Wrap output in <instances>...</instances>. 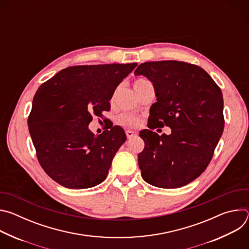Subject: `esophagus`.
Wrapping results in <instances>:
<instances>
[{"label":"esophagus","instance_id":"esophagus-1","mask_svg":"<svg viewBox=\"0 0 249 249\" xmlns=\"http://www.w3.org/2000/svg\"><path fill=\"white\" fill-rule=\"evenodd\" d=\"M126 136H127L128 139H131V138H133V137H135V136H137V135H136L135 132H133V131H131V130H127V131H126Z\"/></svg>","mask_w":249,"mask_h":249}]
</instances>
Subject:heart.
I'll use <instances>...</instances> for the list:
<instances>
[{
    "mask_svg": "<svg viewBox=\"0 0 249 249\" xmlns=\"http://www.w3.org/2000/svg\"><path fill=\"white\" fill-rule=\"evenodd\" d=\"M148 84H150V82L145 80V79H138L134 83V89L138 92V91L141 90V89H143V87L148 85ZM139 122H140V119L138 117H136L135 115H132V114L123 113V114L119 115V117H118V123L122 126H125V127H134Z\"/></svg>",
    "mask_w": 249,
    "mask_h": 249,
    "instance_id": "heart-1",
    "label": "heart"
}]
</instances>
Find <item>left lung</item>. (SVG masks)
<instances>
[{
	"mask_svg": "<svg viewBox=\"0 0 249 249\" xmlns=\"http://www.w3.org/2000/svg\"><path fill=\"white\" fill-rule=\"evenodd\" d=\"M135 75L154 85L157 102L150 110L145 142L138 155L142 177L160 188H178L195 180L210 163L223 134L224 100L219 86L201 67L180 61L146 62ZM167 125L170 135L151 130Z\"/></svg>",
	"mask_w": 249,
	"mask_h": 249,
	"instance_id": "8db88e82",
	"label": "left lung"
}]
</instances>
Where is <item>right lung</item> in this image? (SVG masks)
I'll use <instances>...</instances> for the list:
<instances>
[{
	"label": "right lung",
	"instance_id": "add662e5",
	"mask_svg": "<svg viewBox=\"0 0 249 249\" xmlns=\"http://www.w3.org/2000/svg\"><path fill=\"white\" fill-rule=\"evenodd\" d=\"M137 63L66 68L43 83L32 101L28 130L37 160L48 176L71 189L101 183L126 141L119 126L95 136L92 116L110 110L113 92Z\"/></svg>",
	"mask_w": 249,
	"mask_h": 249
}]
</instances>
